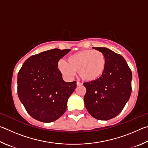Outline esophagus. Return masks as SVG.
Masks as SVG:
<instances>
[{
  "label": "esophagus",
  "mask_w": 148,
  "mask_h": 148,
  "mask_svg": "<svg viewBox=\"0 0 148 148\" xmlns=\"http://www.w3.org/2000/svg\"><path fill=\"white\" fill-rule=\"evenodd\" d=\"M76 85H77V86H82V83H80V82H76Z\"/></svg>",
  "instance_id": "esophagus-1"
}]
</instances>
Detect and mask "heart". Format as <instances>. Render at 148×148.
<instances>
[{"mask_svg": "<svg viewBox=\"0 0 148 148\" xmlns=\"http://www.w3.org/2000/svg\"><path fill=\"white\" fill-rule=\"evenodd\" d=\"M107 60L99 50L86 49L72 54L67 62L60 60L58 69L66 78H72L78 71L79 76L85 81L93 82L103 76L106 71Z\"/></svg>", "mask_w": 148, "mask_h": 148, "instance_id": "1", "label": "heart"}]
</instances>
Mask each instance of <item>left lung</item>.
Segmentation results:
<instances>
[{
	"instance_id": "left-lung-1",
	"label": "left lung",
	"mask_w": 148,
	"mask_h": 148,
	"mask_svg": "<svg viewBox=\"0 0 148 148\" xmlns=\"http://www.w3.org/2000/svg\"><path fill=\"white\" fill-rule=\"evenodd\" d=\"M103 53L107 60L106 71L101 78L86 82L84 103L95 119L108 120L123 109L131 94L132 72L121 55L106 47H93Z\"/></svg>"
}]
</instances>
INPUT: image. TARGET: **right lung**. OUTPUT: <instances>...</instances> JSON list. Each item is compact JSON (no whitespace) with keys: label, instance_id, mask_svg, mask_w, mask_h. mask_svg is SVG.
Masks as SVG:
<instances>
[{"label":"right lung","instance_id":"1","mask_svg":"<svg viewBox=\"0 0 148 148\" xmlns=\"http://www.w3.org/2000/svg\"><path fill=\"white\" fill-rule=\"evenodd\" d=\"M71 49H53L27 59L17 75V94L28 114L38 121H56L66 111L76 82H66L58 62Z\"/></svg>","mask_w":148,"mask_h":148}]
</instances>
